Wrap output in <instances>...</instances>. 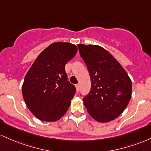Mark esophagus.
I'll use <instances>...</instances> for the list:
<instances>
[{
    "label": "esophagus",
    "instance_id": "obj_1",
    "mask_svg": "<svg viewBox=\"0 0 151 151\" xmlns=\"http://www.w3.org/2000/svg\"><path fill=\"white\" fill-rule=\"evenodd\" d=\"M76 91H77V92H78L79 90H80V86H79V84H76Z\"/></svg>",
    "mask_w": 151,
    "mask_h": 151
}]
</instances>
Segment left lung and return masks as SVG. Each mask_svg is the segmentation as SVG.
I'll list each match as a JSON object with an SVG mask.
<instances>
[{"label": "left lung", "instance_id": "left-lung-1", "mask_svg": "<svg viewBox=\"0 0 151 151\" xmlns=\"http://www.w3.org/2000/svg\"><path fill=\"white\" fill-rule=\"evenodd\" d=\"M91 81L89 93L83 98L93 119L108 123L124 111L132 94V83L126 71L108 50L97 45L78 44Z\"/></svg>", "mask_w": 151, "mask_h": 151}]
</instances>
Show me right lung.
<instances>
[{
	"label": "right lung",
	"mask_w": 151,
	"mask_h": 151,
	"mask_svg": "<svg viewBox=\"0 0 151 151\" xmlns=\"http://www.w3.org/2000/svg\"><path fill=\"white\" fill-rule=\"evenodd\" d=\"M76 45L56 42L37 57L23 81L22 93L28 109L38 119L56 121L67 112L76 87L68 81L65 65L76 55Z\"/></svg>",
	"instance_id": "obj_1"
}]
</instances>
